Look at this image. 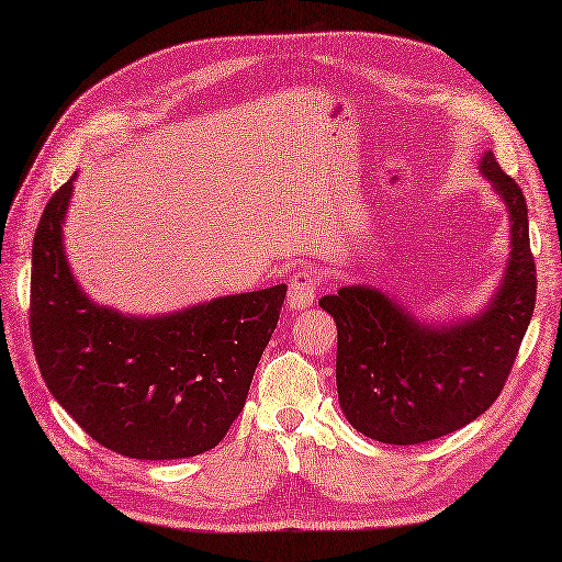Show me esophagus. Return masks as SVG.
Wrapping results in <instances>:
<instances>
[{
    "instance_id": "34e87169",
    "label": "esophagus",
    "mask_w": 562,
    "mask_h": 562,
    "mask_svg": "<svg viewBox=\"0 0 562 562\" xmlns=\"http://www.w3.org/2000/svg\"><path fill=\"white\" fill-rule=\"evenodd\" d=\"M316 290H318V278L312 268H302V270L292 272L290 294H288L290 308L312 306L316 300Z\"/></svg>"
}]
</instances>
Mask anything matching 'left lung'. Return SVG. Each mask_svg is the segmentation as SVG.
<instances>
[{
	"instance_id": "8db88e82",
	"label": "left lung",
	"mask_w": 562,
	"mask_h": 562,
	"mask_svg": "<svg viewBox=\"0 0 562 562\" xmlns=\"http://www.w3.org/2000/svg\"><path fill=\"white\" fill-rule=\"evenodd\" d=\"M481 169L503 195L512 254L483 314L429 326L367 284L326 294L321 308L336 321V381L348 423L384 445H420L457 432L497 401L517 360L536 304V262L521 188L493 151Z\"/></svg>"
}]
</instances>
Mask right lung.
I'll return each instance as SVG.
<instances>
[{"label":"right lung","instance_id":"add662e5","mask_svg":"<svg viewBox=\"0 0 562 562\" xmlns=\"http://www.w3.org/2000/svg\"><path fill=\"white\" fill-rule=\"evenodd\" d=\"M75 178L47 202L33 238L29 318L47 389L83 432L123 457L188 459L217 447L244 411L288 288L157 318L97 306L63 248Z\"/></svg>","mask_w":562,"mask_h":562}]
</instances>
